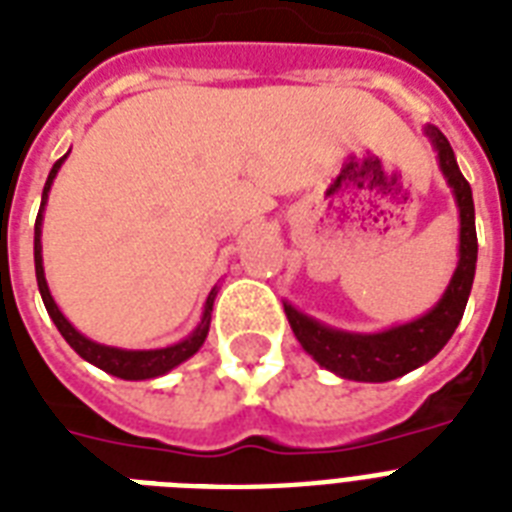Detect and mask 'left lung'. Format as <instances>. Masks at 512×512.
Wrapping results in <instances>:
<instances>
[{"mask_svg": "<svg viewBox=\"0 0 512 512\" xmlns=\"http://www.w3.org/2000/svg\"><path fill=\"white\" fill-rule=\"evenodd\" d=\"M428 135L433 138L441 170L454 188L457 207H460V265H457L441 303L430 313H425L422 319L404 324V327H393L388 332H380V335L337 332V329L321 327L319 321L308 319L300 311H295L292 305H284L292 332L300 340V345L324 369L340 374L345 380L388 382L422 366L449 342V337L454 335V329L460 324L462 313H465V305H468L478 257L473 193H470V183L457 167L449 140L436 127H428Z\"/></svg>", "mask_w": 512, "mask_h": 512, "instance_id": "8db88e82", "label": "left lung"}]
</instances>
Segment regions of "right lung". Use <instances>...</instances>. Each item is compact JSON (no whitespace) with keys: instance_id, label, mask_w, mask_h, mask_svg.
<instances>
[{"instance_id":"1","label":"right lung","mask_w":512,"mask_h":512,"mask_svg":"<svg viewBox=\"0 0 512 512\" xmlns=\"http://www.w3.org/2000/svg\"><path fill=\"white\" fill-rule=\"evenodd\" d=\"M66 159V156H63ZM63 159L52 164L50 177H47V183H44L42 191V209L44 201H47V191H50L52 177L58 175L60 164ZM42 209H39V215H36V225H34V263H36V284H39V292H42L44 308L55 321V327L71 348L84 358V361H90V364L100 366L103 372L114 374V377H122V380H148V377H159V374L170 372L175 369L177 364H183L185 358H191L196 350L201 348V342L207 337L209 332V311H212V303H215V292L209 295L207 308H204V319H201L199 329L193 332L191 337H185L183 342H177V345H170V348L162 350H122V348H108V345H98V342L87 340L84 335H79L71 324L66 321V316L58 311V305L52 300L50 289H47V281H44V268H42Z\"/></svg>"}]
</instances>
